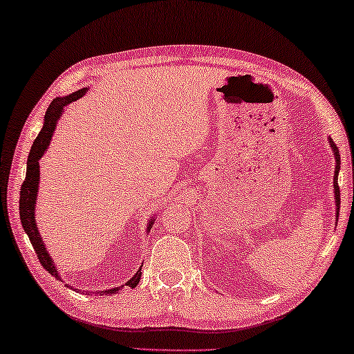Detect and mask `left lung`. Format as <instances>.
Wrapping results in <instances>:
<instances>
[{
	"mask_svg": "<svg viewBox=\"0 0 354 354\" xmlns=\"http://www.w3.org/2000/svg\"><path fill=\"white\" fill-rule=\"evenodd\" d=\"M329 145L333 149L334 158H335V167H334V198H335V205H337V216H339V209H340V188L339 183H337V176H339L340 171V155H339V149H337L334 140L329 138Z\"/></svg>",
	"mask_w": 354,
	"mask_h": 354,
	"instance_id": "left-lung-1",
	"label": "left lung"
}]
</instances>
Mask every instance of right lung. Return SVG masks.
Segmentation results:
<instances>
[{
	"mask_svg": "<svg viewBox=\"0 0 354 354\" xmlns=\"http://www.w3.org/2000/svg\"><path fill=\"white\" fill-rule=\"evenodd\" d=\"M85 91H86V88L77 90L68 96L57 97V100H53L50 102V106H48L46 115H44L46 120H44V124H42V129L39 131V134H37L35 142H32V145H31L28 161H26V177L20 188L19 210H20L21 227L25 230L26 236L30 237L31 245H32V248H35L36 257H37V259H39V263L42 264V268H44L48 274H52L58 280H62V277H59L55 264H53L50 254H48V252H47L44 241H42V237L39 236V231H37V225H36V218H35V210H36L35 204H36V198H37V187H39V160L44 156V153L48 149V144H50V140H52L53 131H55V128H57V122L59 120V117H62V112L64 111V107H68L73 101H77L80 96L85 95ZM153 223H155V216H151L149 225H147V231H150V227ZM140 269L136 272V275L133 277V279H129L127 281V286L136 288V285L139 283L140 275H142ZM120 288L122 286L112 288V290H106L104 292L106 295H113V292L120 291ZM80 292H84V291H80Z\"/></svg>",
	"mask_w": 354,
	"mask_h": 354,
	"instance_id": "right-lung-1",
	"label": "right lung"
}]
</instances>
